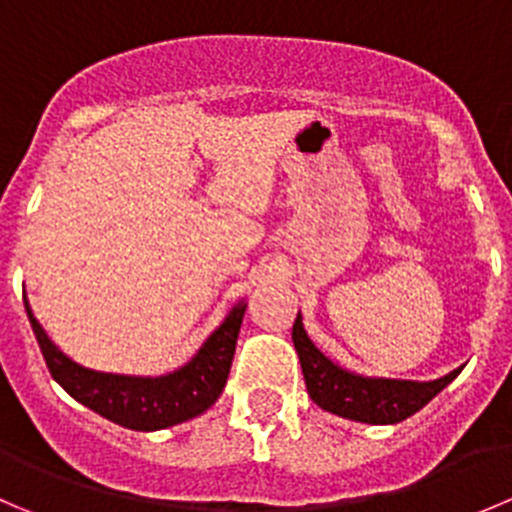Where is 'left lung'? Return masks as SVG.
<instances>
[{
  "label": "left lung",
  "instance_id": "8db88e82",
  "mask_svg": "<svg viewBox=\"0 0 512 512\" xmlns=\"http://www.w3.org/2000/svg\"><path fill=\"white\" fill-rule=\"evenodd\" d=\"M292 342H295L297 357H300L302 375H305L312 403H317L327 413L357 420V423H400V420L410 418L420 408H425L463 370V367H458L445 377L430 382L355 375L350 370H342L340 365H335L330 357L317 350L315 342L307 337L305 327H302L300 315L292 325Z\"/></svg>",
  "mask_w": 512,
  "mask_h": 512
}]
</instances>
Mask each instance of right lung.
Listing matches in <instances>:
<instances>
[{"label": "right lung", "instance_id": "1", "mask_svg": "<svg viewBox=\"0 0 512 512\" xmlns=\"http://www.w3.org/2000/svg\"><path fill=\"white\" fill-rule=\"evenodd\" d=\"M245 307V302L232 307L225 322L207 337L197 355L180 370L160 377H135L89 370V367L69 360L49 340L24 297V310H27L39 350H42L54 380L77 403L87 405L89 410L122 425V428L142 430V433L172 428V425L197 418L210 405H215L225 388L227 375H230Z\"/></svg>", "mask_w": 512, "mask_h": 512}]
</instances>
